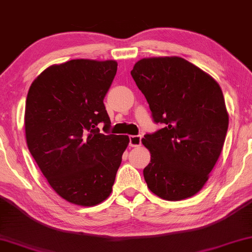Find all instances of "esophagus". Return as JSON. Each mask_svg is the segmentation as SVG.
I'll list each match as a JSON object with an SVG mask.
<instances>
[{
    "label": "esophagus",
    "instance_id": "34e87169",
    "mask_svg": "<svg viewBox=\"0 0 252 252\" xmlns=\"http://www.w3.org/2000/svg\"><path fill=\"white\" fill-rule=\"evenodd\" d=\"M140 144H142V136L137 135V136H130L129 137V145L131 147L140 146Z\"/></svg>",
    "mask_w": 252,
    "mask_h": 252
}]
</instances>
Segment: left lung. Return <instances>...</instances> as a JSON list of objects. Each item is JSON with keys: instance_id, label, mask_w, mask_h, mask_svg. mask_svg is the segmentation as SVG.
<instances>
[{"instance_id": "obj_1", "label": "left lung", "mask_w": 252, "mask_h": 252, "mask_svg": "<svg viewBox=\"0 0 252 252\" xmlns=\"http://www.w3.org/2000/svg\"><path fill=\"white\" fill-rule=\"evenodd\" d=\"M131 76L154 123L162 126L142 139L151 153L143 170L147 187L166 200L193 196L209 180L226 138L228 113L219 84L176 56L140 60Z\"/></svg>"}]
</instances>
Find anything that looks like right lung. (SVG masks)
Wrapping results in <instances>:
<instances>
[{
	"mask_svg": "<svg viewBox=\"0 0 252 252\" xmlns=\"http://www.w3.org/2000/svg\"><path fill=\"white\" fill-rule=\"evenodd\" d=\"M116 71L115 61L71 60L47 68L30 86L29 150L55 192L76 205L93 206L109 196L129 144L128 136L109 132L103 105Z\"/></svg>",
	"mask_w": 252,
	"mask_h": 252,
	"instance_id": "add662e5",
	"label": "right lung"
}]
</instances>
